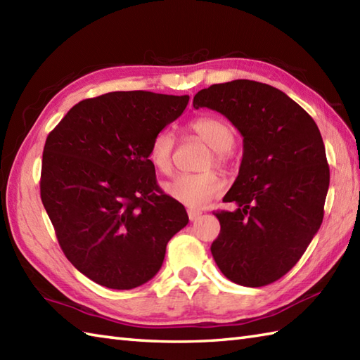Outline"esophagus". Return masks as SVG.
Here are the masks:
<instances>
[{"label": "esophagus", "mask_w": 360, "mask_h": 360, "mask_svg": "<svg viewBox=\"0 0 360 360\" xmlns=\"http://www.w3.org/2000/svg\"><path fill=\"white\" fill-rule=\"evenodd\" d=\"M187 213H188V218H190V221H196L198 218L201 217V210H195V209H188L187 210Z\"/></svg>", "instance_id": "34e87169"}]
</instances>
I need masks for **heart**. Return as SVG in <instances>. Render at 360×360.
<instances>
[{"instance_id": "1", "label": "heart", "mask_w": 360, "mask_h": 360, "mask_svg": "<svg viewBox=\"0 0 360 360\" xmlns=\"http://www.w3.org/2000/svg\"><path fill=\"white\" fill-rule=\"evenodd\" d=\"M190 131L200 137L212 148V158L207 165L223 167L227 162V150H231L235 141L232 127L224 119L215 116H201L190 122ZM174 137L170 131L162 129L153 137L148 156L158 172L168 174L173 168ZM226 182L217 172H205L200 174L181 173L165 186V192L174 201L192 209H201L213 198L224 190Z\"/></svg>"}]
</instances>
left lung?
Listing matches in <instances>:
<instances>
[{
  "label": "left lung",
  "mask_w": 360,
  "mask_h": 360,
  "mask_svg": "<svg viewBox=\"0 0 360 360\" xmlns=\"http://www.w3.org/2000/svg\"><path fill=\"white\" fill-rule=\"evenodd\" d=\"M193 106L218 111L243 136V159L212 243L219 271L236 285L266 286L289 272L323 219L330 167L322 134L283 91L254 80L201 89Z\"/></svg>",
  "instance_id": "1"
}]
</instances>
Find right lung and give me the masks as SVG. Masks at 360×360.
<instances>
[{
    "instance_id": "obj_1",
    "label": "right lung",
    "mask_w": 360,
    "mask_h": 360,
    "mask_svg": "<svg viewBox=\"0 0 360 360\" xmlns=\"http://www.w3.org/2000/svg\"><path fill=\"white\" fill-rule=\"evenodd\" d=\"M188 96L116 91L68 111L43 150L40 193L75 269L110 289H133L164 263L188 223L156 182L153 137L184 112Z\"/></svg>"
}]
</instances>
